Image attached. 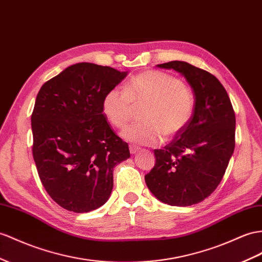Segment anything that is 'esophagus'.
Returning a JSON list of instances; mask_svg holds the SVG:
<instances>
[{"label":"esophagus","mask_w":262,"mask_h":262,"mask_svg":"<svg viewBox=\"0 0 262 262\" xmlns=\"http://www.w3.org/2000/svg\"><path fill=\"white\" fill-rule=\"evenodd\" d=\"M139 147L138 146H135V145H130L129 146V151H130V154H136V152H138L139 151Z\"/></svg>","instance_id":"obj_1"}]
</instances>
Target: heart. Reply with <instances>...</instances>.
Returning <instances> with one entry per match:
<instances>
[{"instance_id":"obj_1","label":"heart","mask_w":262,"mask_h":262,"mask_svg":"<svg viewBox=\"0 0 262 262\" xmlns=\"http://www.w3.org/2000/svg\"><path fill=\"white\" fill-rule=\"evenodd\" d=\"M142 106L143 122L127 127L122 136L132 143L156 145L163 136L171 139L187 128L195 113V97L171 74L145 71L130 78L125 90H110L102 103L105 117L117 128L128 124L135 107Z\"/></svg>"}]
</instances>
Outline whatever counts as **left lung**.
I'll return each mask as SVG.
<instances>
[{"mask_svg":"<svg viewBox=\"0 0 262 262\" xmlns=\"http://www.w3.org/2000/svg\"><path fill=\"white\" fill-rule=\"evenodd\" d=\"M157 66L187 79L195 94V113L182 134L154 150L156 164L145 182L163 203L191 206L209 197L225 175L234 149L236 116L225 87L209 72L182 61Z\"/></svg>","mask_w":262,"mask_h":262,"instance_id":"obj_1","label":"left lung"}]
</instances>
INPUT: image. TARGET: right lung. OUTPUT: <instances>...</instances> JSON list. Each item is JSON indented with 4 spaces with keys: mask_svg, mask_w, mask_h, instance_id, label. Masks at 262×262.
Returning a JSON list of instances; mask_svg holds the SVG:
<instances>
[{
    "mask_svg": "<svg viewBox=\"0 0 262 262\" xmlns=\"http://www.w3.org/2000/svg\"><path fill=\"white\" fill-rule=\"evenodd\" d=\"M126 75L110 66L77 63L37 94L31 116L33 158L45 190L66 210L103 206L114 186V167L130 157L102 108L105 94Z\"/></svg>",
    "mask_w": 262,
    "mask_h": 262,
    "instance_id": "right-lung-1",
    "label": "right lung"
}]
</instances>
